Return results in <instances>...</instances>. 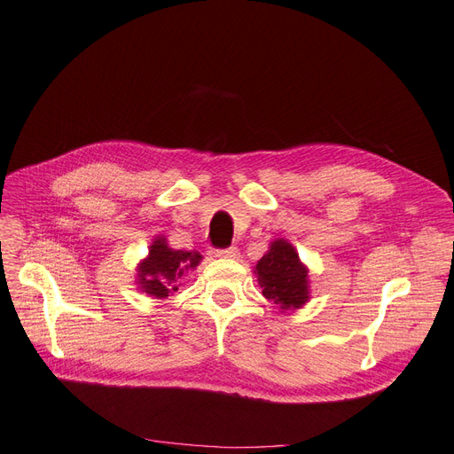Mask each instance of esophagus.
Segmentation results:
<instances>
[{"label":"esophagus","instance_id":"34e87169","mask_svg":"<svg viewBox=\"0 0 454 454\" xmlns=\"http://www.w3.org/2000/svg\"><path fill=\"white\" fill-rule=\"evenodd\" d=\"M239 255V250L235 247L230 248H223V250H216V258H223V260H235Z\"/></svg>","mask_w":454,"mask_h":454}]
</instances>
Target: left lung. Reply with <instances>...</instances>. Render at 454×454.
<instances>
[{
  "label": "left lung",
  "instance_id": "1",
  "mask_svg": "<svg viewBox=\"0 0 454 454\" xmlns=\"http://www.w3.org/2000/svg\"><path fill=\"white\" fill-rule=\"evenodd\" d=\"M263 297L282 311L299 309L309 299L308 267L301 262L297 250L286 239L270 243L267 254L255 263Z\"/></svg>",
  "mask_w": 454,
  "mask_h": 454
}]
</instances>
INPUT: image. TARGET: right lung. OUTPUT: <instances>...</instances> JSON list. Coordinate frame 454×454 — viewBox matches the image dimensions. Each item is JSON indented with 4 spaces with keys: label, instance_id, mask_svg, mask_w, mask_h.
I'll use <instances>...</instances> for the list:
<instances>
[{
    "label": "right lung",
    "instance_id": "right-lung-1",
    "mask_svg": "<svg viewBox=\"0 0 454 454\" xmlns=\"http://www.w3.org/2000/svg\"><path fill=\"white\" fill-rule=\"evenodd\" d=\"M202 262V255L194 250H174L165 238H157L148 252V258L137 269V284L153 299H167L178 291L187 270Z\"/></svg>",
    "mask_w": 454,
    "mask_h": 454
}]
</instances>
